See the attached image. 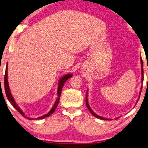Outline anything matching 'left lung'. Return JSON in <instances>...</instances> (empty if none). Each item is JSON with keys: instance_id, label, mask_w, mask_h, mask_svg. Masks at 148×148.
Masks as SVG:
<instances>
[{"instance_id": "8db88e82", "label": "left lung", "mask_w": 148, "mask_h": 148, "mask_svg": "<svg viewBox=\"0 0 148 148\" xmlns=\"http://www.w3.org/2000/svg\"><path fill=\"white\" fill-rule=\"evenodd\" d=\"M140 61H141V66H142V82H144V70H143V61H142V58H140ZM141 88H142V87H141ZM141 94V91L140 92V95ZM140 98V97H139ZM85 101H86V106H87L88 109L89 110V111L90 112V113L92 114L94 116H95L96 118H98V119H101V120H110V119H105V118H103L101 117L100 116H98V115H97L96 114H95V112H94L92 109H90V107H89V105H88V100H87V94H86V100H85Z\"/></svg>"}]
</instances>
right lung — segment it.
I'll use <instances>...</instances> for the list:
<instances>
[{
    "instance_id": "add662e5",
    "label": "right lung",
    "mask_w": 148,
    "mask_h": 148,
    "mask_svg": "<svg viewBox=\"0 0 148 148\" xmlns=\"http://www.w3.org/2000/svg\"><path fill=\"white\" fill-rule=\"evenodd\" d=\"M7 71H8V64L6 65V71H5V74H4V88H5V92H6V95L8 100H9V101L10 102L11 104H12V106H13V107H14V108L16 110H17L18 112H19L21 114H22V116L23 117H25V119H28V120H33L34 119L33 118H29V117L26 116L25 114H24V112L22 111H21V109L17 106V104H16L14 99H13L12 94H11V92H10V90L9 85H8V72ZM72 76V74H66L60 79V82H59V84H58V98H57V100H56L54 105H53L52 109H51L50 111L48 112L47 114H45V115H43V116L37 118V119H36V120L45 119V118L48 117L49 116H50L51 114L53 113V112L55 111L56 109L57 108L58 105L59 103V101H60V96H61V90H62V88L63 87V85H64V84H65V83L66 80H68L69 78H71Z\"/></svg>"
}]
</instances>
